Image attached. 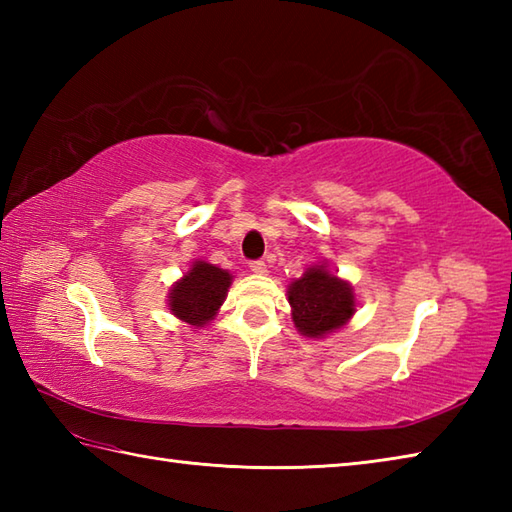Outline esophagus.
<instances>
[{"instance_id":"obj_1","label":"esophagus","mask_w":512,"mask_h":512,"mask_svg":"<svg viewBox=\"0 0 512 512\" xmlns=\"http://www.w3.org/2000/svg\"><path fill=\"white\" fill-rule=\"evenodd\" d=\"M250 273H255V275H266V273H268V268H266V264H264V262H250Z\"/></svg>"}]
</instances>
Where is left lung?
Listing matches in <instances>:
<instances>
[{"mask_svg": "<svg viewBox=\"0 0 512 512\" xmlns=\"http://www.w3.org/2000/svg\"><path fill=\"white\" fill-rule=\"evenodd\" d=\"M288 303L295 328L308 339H325L345 328L358 306L354 286L325 262L306 268L299 279L290 281Z\"/></svg>", "mask_w": 512, "mask_h": 512, "instance_id": "1", "label": "left lung"}]
</instances>
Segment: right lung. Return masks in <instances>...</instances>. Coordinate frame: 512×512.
<instances>
[{"instance_id": "right-lung-1", "label": "right lung", "mask_w": 512, "mask_h": 512, "mask_svg": "<svg viewBox=\"0 0 512 512\" xmlns=\"http://www.w3.org/2000/svg\"><path fill=\"white\" fill-rule=\"evenodd\" d=\"M231 284L233 275L228 270L204 259H195L187 273L169 288V312L195 330L204 328L222 308Z\"/></svg>"}]
</instances>
